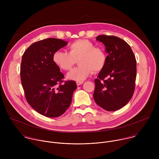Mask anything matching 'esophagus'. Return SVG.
Instances as JSON below:
<instances>
[{"label": "esophagus", "mask_w": 159, "mask_h": 159, "mask_svg": "<svg viewBox=\"0 0 159 159\" xmlns=\"http://www.w3.org/2000/svg\"><path fill=\"white\" fill-rule=\"evenodd\" d=\"M83 83H84L83 81H77V82H76V84H77V85H80L82 84Z\"/></svg>", "instance_id": "esophagus-1"}]
</instances>
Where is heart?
<instances>
[{
    "instance_id": "heart-1",
    "label": "heart",
    "mask_w": 159,
    "mask_h": 159,
    "mask_svg": "<svg viewBox=\"0 0 159 159\" xmlns=\"http://www.w3.org/2000/svg\"><path fill=\"white\" fill-rule=\"evenodd\" d=\"M69 52L57 50L52 56L53 63L63 70H69L78 61V66L67 74V78L75 81H82L94 72L103 69L106 62L104 49L95 47L88 39H80L73 41L68 46Z\"/></svg>"
}]
</instances>
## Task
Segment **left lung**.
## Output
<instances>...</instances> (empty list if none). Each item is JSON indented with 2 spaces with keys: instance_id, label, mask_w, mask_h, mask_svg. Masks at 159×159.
<instances>
[{
  "instance_id": "left-lung-1",
  "label": "left lung",
  "mask_w": 159,
  "mask_h": 159,
  "mask_svg": "<svg viewBox=\"0 0 159 159\" xmlns=\"http://www.w3.org/2000/svg\"><path fill=\"white\" fill-rule=\"evenodd\" d=\"M96 40L106 47V62L94 80L93 97L107 111L118 110L131 99L135 88L137 61L129 45L115 36L99 35Z\"/></svg>"
}]
</instances>
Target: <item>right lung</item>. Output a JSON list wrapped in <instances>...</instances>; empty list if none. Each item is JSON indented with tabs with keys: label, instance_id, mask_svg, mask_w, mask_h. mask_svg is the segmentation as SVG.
<instances>
[{
	"label": "right lung",
	"instance_id": "right-lung-1",
	"mask_svg": "<svg viewBox=\"0 0 159 159\" xmlns=\"http://www.w3.org/2000/svg\"><path fill=\"white\" fill-rule=\"evenodd\" d=\"M68 43L61 39L47 38L30 46L22 57L20 80L26 99L39 114L49 118L61 116L69 107L75 81L63 82V74L53 61L55 52Z\"/></svg>",
	"mask_w": 159,
	"mask_h": 159
}]
</instances>
